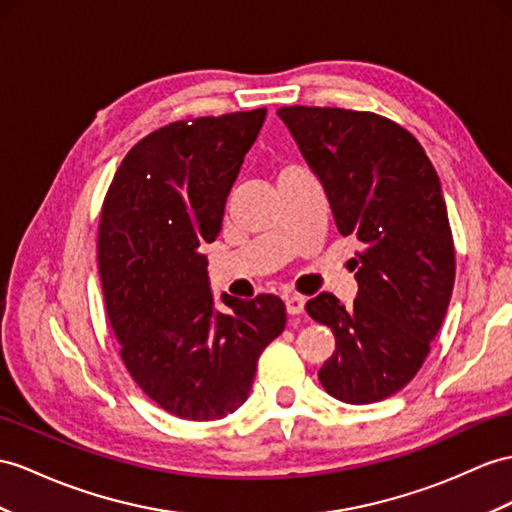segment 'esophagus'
<instances>
[{"mask_svg": "<svg viewBox=\"0 0 512 512\" xmlns=\"http://www.w3.org/2000/svg\"><path fill=\"white\" fill-rule=\"evenodd\" d=\"M284 304H286V313H289V315H299V313H304L306 297H302V295H286L284 297Z\"/></svg>", "mask_w": 512, "mask_h": 512, "instance_id": "1", "label": "esophagus"}]
</instances>
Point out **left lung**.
<instances>
[{
	"mask_svg": "<svg viewBox=\"0 0 512 512\" xmlns=\"http://www.w3.org/2000/svg\"><path fill=\"white\" fill-rule=\"evenodd\" d=\"M278 117L336 228L363 245L354 306L332 293L306 304L336 341L319 382L345 404L380 402L417 376L450 306L456 254L439 176L413 134L373 112L284 106Z\"/></svg>",
	"mask_w": 512,
	"mask_h": 512,
	"instance_id": "left-lung-1",
	"label": "left lung"
}]
</instances>
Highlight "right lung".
I'll use <instances>...</instances> for the list:
<instances>
[{
	"instance_id": "right-lung-1",
	"label": "right lung",
	"mask_w": 512,
	"mask_h": 512,
	"mask_svg": "<svg viewBox=\"0 0 512 512\" xmlns=\"http://www.w3.org/2000/svg\"><path fill=\"white\" fill-rule=\"evenodd\" d=\"M265 108L176 121L136 143L104 199L97 265L108 321L132 380L186 421L243 406L265 347L282 334L276 295L215 308L206 256Z\"/></svg>"
}]
</instances>
